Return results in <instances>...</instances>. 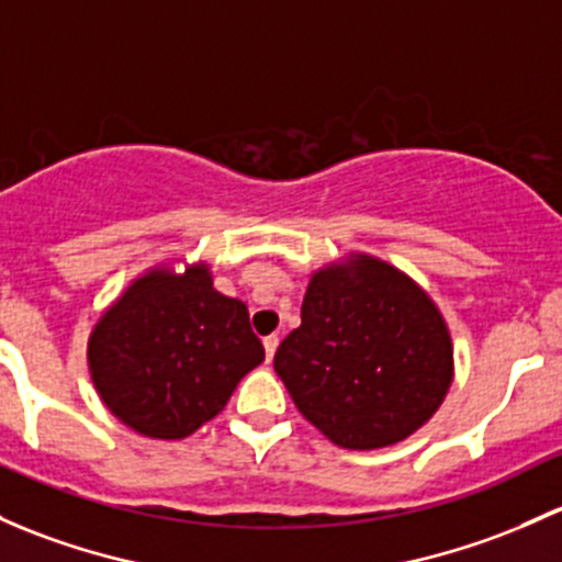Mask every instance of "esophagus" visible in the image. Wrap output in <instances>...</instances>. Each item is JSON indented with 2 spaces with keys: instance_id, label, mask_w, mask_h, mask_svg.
<instances>
[{
  "instance_id": "esophagus-1",
  "label": "esophagus",
  "mask_w": 562,
  "mask_h": 562,
  "mask_svg": "<svg viewBox=\"0 0 562 562\" xmlns=\"http://www.w3.org/2000/svg\"><path fill=\"white\" fill-rule=\"evenodd\" d=\"M277 345H280V339H277V336H266V339H263L266 360H271V358H274V352H277Z\"/></svg>"
}]
</instances>
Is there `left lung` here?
Masks as SVG:
<instances>
[{"label": "left lung", "mask_w": 562, "mask_h": 562, "mask_svg": "<svg viewBox=\"0 0 562 562\" xmlns=\"http://www.w3.org/2000/svg\"><path fill=\"white\" fill-rule=\"evenodd\" d=\"M452 369L439 306L371 256L312 274L301 326L274 356L301 415L345 450H380L415 434L445 401Z\"/></svg>", "instance_id": "8db88e82"}]
</instances>
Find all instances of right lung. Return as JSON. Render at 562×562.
I'll list each match as a JSON object with an SVG mask.
<instances>
[{
  "label": "right lung",
  "instance_id": "right-lung-1",
  "mask_svg": "<svg viewBox=\"0 0 562 562\" xmlns=\"http://www.w3.org/2000/svg\"><path fill=\"white\" fill-rule=\"evenodd\" d=\"M263 360L239 299L212 288L206 263L156 266L104 310L88 339V369L104 406L150 439H186L221 415Z\"/></svg>",
  "mask_w": 562,
  "mask_h": 562
}]
</instances>
